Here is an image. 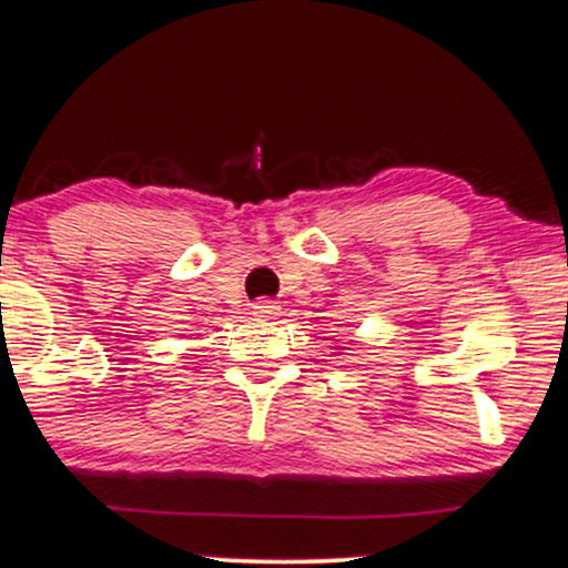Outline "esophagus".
<instances>
[{
	"mask_svg": "<svg viewBox=\"0 0 568 568\" xmlns=\"http://www.w3.org/2000/svg\"><path fill=\"white\" fill-rule=\"evenodd\" d=\"M251 312H254V317H276L278 306L276 301H265V297H260V301H254Z\"/></svg>",
	"mask_w": 568,
	"mask_h": 568,
	"instance_id": "34e87169",
	"label": "esophagus"
}]
</instances>
